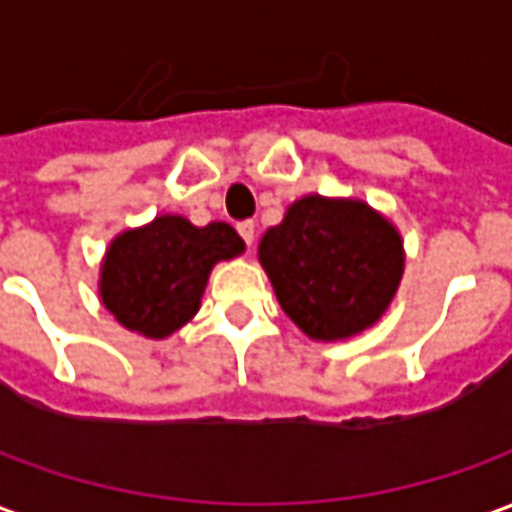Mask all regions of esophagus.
<instances>
[{
    "label": "esophagus",
    "instance_id": "1",
    "mask_svg": "<svg viewBox=\"0 0 512 512\" xmlns=\"http://www.w3.org/2000/svg\"><path fill=\"white\" fill-rule=\"evenodd\" d=\"M238 233H241V238L246 241V246L255 244V222H241L238 224Z\"/></svg>",
    "mask_w": 512,
    "mask_h": 512
}]
</instances>
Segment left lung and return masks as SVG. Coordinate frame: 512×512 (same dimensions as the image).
<instances>
[{"mask_svg":"<svg viewBox=\"0 0 512 512\" xmlns=\"http://www.w3.org/2000/svg\"><path fill=\"white\" fill-rule=\"evenodd\" d=\"M257 260L290 321L310 340L337 343L381 321L406 249L395 224L365 200L304 194L260 238Z\"/></svg>","mask_w":512,"mask_h":512,"instance_id":"8db88e82","label":"left lung"}]
</instances>
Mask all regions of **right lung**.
Returning <instances> with one entry per match:
<instances>
[{"mask_svg": "<svg viewBox=\"0 0 512 512\" xmlns=\"http://www.w3.org/2000/svg\"><path fill=\"white\" fill-rule=\"evenodd\" d=\"M244 249V238L227 222L197 227L186 216L161 213L112 238L101 260L98 296L123 329L167 340L197 315L213 266Z\"/></svg>", "mask_w": 512, "mask_h": 512, "instance_id": "add662e5", "label": "right lung"}]
</instances>
